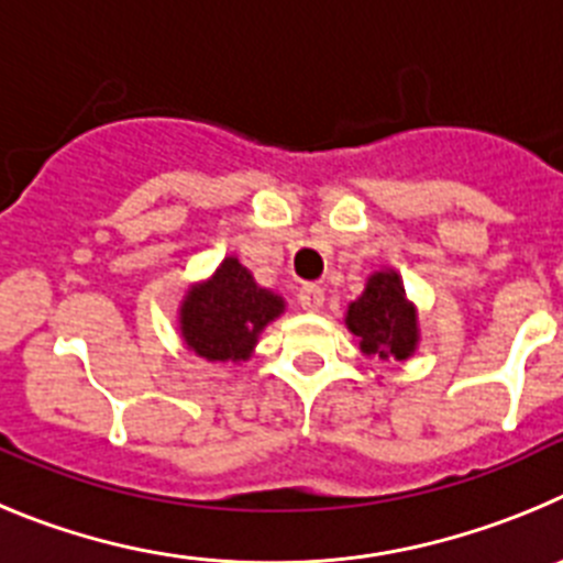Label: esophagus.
Listing matches in <instances>:
<instances>
[{"label": "esophagus", "instance_id": "1", "mask_svg": "<svg viewBox=\"0 0 563 563\" xmlns=\"http://www.w3.org/2000/svg\"><path fill=\"white\" fill-rule=\"evenodd\" d=\"M297 302H300L302 311H319V308L325 306V291L319 286H313V283H306V286L300 288V294H297Z\"/></svg>", "mask_w": 563, "mask_h": 563}]
</instances>
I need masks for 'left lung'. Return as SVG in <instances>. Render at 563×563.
<instances>
[{"label": "left lung", "mask_w": 563, "mask_h": 563, "mask_svg": "<svg viewBox=\"0 0 563 563\" xmlns=\"http://www.w3.org/2000/svg\"><path fill=\"white\" fill-rule=\"evenodd\" d=\"M344 325L358 336L364 356L409 358L418 347V311L404 294L398 272L382 269L369 275L362 297L347 306Z\"/></svg>", "instance_id": "left-lung-1"}]
</instances>
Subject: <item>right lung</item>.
Masks as SVG:
<instances>
[{
	"label": "right lung",
	"mask_w": 563,
	"mask_h": 563,
	"mask_svg": "<svg viewBox=\"0 0 563 563\" xmlns=\"http://www.w3.org/2000/svg\"><path fill=\"white\" fill-rule=\"evenodd\" d=\"M283 311V297L257 286L250 269L230 255L210 280L187 288L179 308L181 339L207 362H246L263 328Z\"/></svg>",
	"instance_id": "right-lung-1"
}]
</instances>
